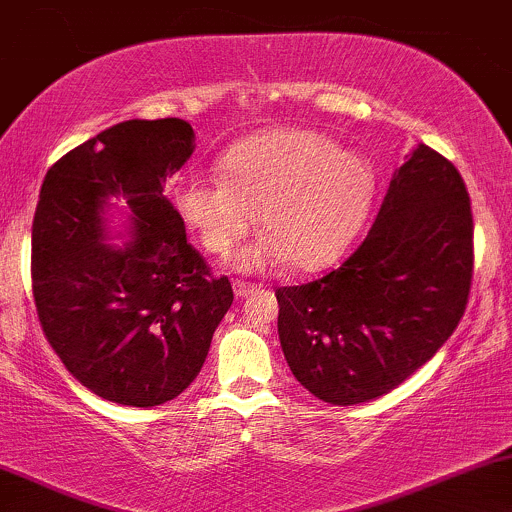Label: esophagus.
Segmentation results:
<instances>
[{"mask_svg": "<svg viewBox=\"0 0 512 512\" xmlns=\"http://www.w3.org/2000/svg\"><path fill=\"white\" fill-rule=\"evenodd\" d=\"M255 291H257L255 284H248V281H240V279L233 281V293H236L238 298L250 296V293H255Z\"/></svg>", "mask_w": 512, "mask_h": 512, "instance_id": "esophagus-1", "label": "esophagus"}]
</instances>
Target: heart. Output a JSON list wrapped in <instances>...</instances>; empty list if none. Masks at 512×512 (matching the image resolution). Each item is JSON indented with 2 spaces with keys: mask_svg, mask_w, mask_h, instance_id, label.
<instances>
[{
  "mask_svg": "<svg viewBox=\"0 0 512 512\" xmlns=\"http://www.w3.org/2000/svg\"><path fill=\"white\" fill-rule=\"evenodd\" d=\"M216 170L219 178L182 175L173 187L175 209L204 250L221 257L260 221L267 233L233 260L250 274L286 262L301 272L332 264L366 221L378 190L366 158L305 127L245 139Z\"/></svg>",
  "mask_w": 512,
  "mask_h": 512,
  "instance_id": "1",
  "label": "heart"
}]
</instances>
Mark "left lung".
Returning <instances> with one entry per match:
<instances>
[{"instance_id": "1", "label": "left lung", "mask_w": 512, "mask_h": 512, "mask_svg": "<svg viewBox=\"0 0 512 512\" xmlns=\"http://www.w3.org/2000/svg\"><path fill=\"white\" fill-rule=\"evenodd\" d=\"M472 209L448 158L416 144L342 267L276 289L291 373L317 399L370 402L436 356L472 284Z\"/></svg>"}]
</instances>
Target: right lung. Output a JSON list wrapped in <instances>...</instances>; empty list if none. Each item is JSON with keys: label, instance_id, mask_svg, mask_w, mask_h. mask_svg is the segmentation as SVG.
I'll use <instances>...</instances> for the list:
<instances>
[{"label": "right lung", "instance_id": "right-lung-1", "mask_svg": "<svg viewBox=\"0 0 512 512\" xmlns=\"http://www.w3.org/2000/svg\"><path fill=\"white\" fill-rule=\"evenodd\" d=\"M192 151L190 122L125 120L62 156L40 187L38 320L69 373L108 402L156 407L178 397L233 303L231 281L209 274L163 195Z\"/></svg>", "mask_w": 512, "mask_h": 512}]
</instances>
